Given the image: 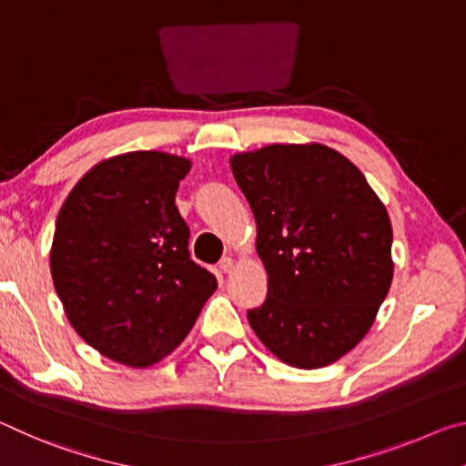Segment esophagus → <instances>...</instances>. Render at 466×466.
I'll return each instance as SVG.
<instances>
[{"label": "esophagus", "mask_w": 466, "mask_h": 466, "mask_svg": "<svg viewBox=\"0 0 466 466\" xmlns=\"http://www.w3.org/2000/svg\"><path fill=\"white\" fill-rule=\"evenodd\" d=\"M219 269L224 273H230L234 269V258L232 257H224L222 263H219Z\"/></svg>", "instance_id": "1"}]
</instances>
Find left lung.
Returning <instances> with one entry per match:
<instances>
[{
  "mask_svg": "<svg viewBox=\"0 0 466 466\" xmlns=\"http://www.w3.org/2000/svg\"><path fill=\"white\" fill-rule=\"evenodd\" d=\"M230 168L267 271L252 330L289 366L333 364L366 337L390 289L389 211L356 164L314 141L238 152Z\"/></svg>",
  "mask_w": 466,
  "mask_h": 466,
  "instance_id": "obj_1",
  "label": "left lung"
}]
</instances>
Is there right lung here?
Instances as JSON below:
<instances>
[{
  "label": "right lung",
  "mask_w": 466,
  "mask_h": 466,
  "mask_svg": "<svg viewBox=\"0 0 466 466\" xmlns=\"http://www.w3.org/2000/svg\"><path fill=\"white\" fill-rule=\"evenodd\" d=\"M191 164L156 149L106 157L77 180L55 222L51 278L69 325L129 368L170 356L218 289L188 257L175 205Z\"/></svg>",
  "instance_id": "obj_1"
}]
</instances>
